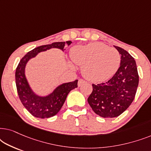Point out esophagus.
<instances>
[{
    "label": "esophagus",
    "instance_id": "obj_1",
    "mask_svg": "<svg viewBox=\"0 0 151 151\" xmlns=\"http://www.w3.org/2000/svg\"><path fill=\"white\" fill-rule=\"evenodd\" d=\"M85 83V81H84V80L82 79H80L79 80H78V86H80L81 85H82V84Z\"/></svg>",
    "mask_w": 151,
    "mask_h": 151
}]
</instances>
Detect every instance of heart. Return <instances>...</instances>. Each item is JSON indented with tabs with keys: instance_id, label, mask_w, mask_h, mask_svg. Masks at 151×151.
I'll return each mask as SVG.
<instances>
[{
	"instance_id": "heart-1",
	"label": "heart",
	"mask_w": 151,
	"mask_h": 151,
	"mask_svg": "<svg viewBox=\"0 0 151 151\" xmlns=\"http://www.w3.org/2000/svg\"><path fill=\"white\" fill-rule=\"evenodd\" d=\"M70 55L74 63L82 67L84 77L93 82H102L112 77L121 61L118 51L100 42L73 47Z\"/></svg>"
}]
</instances>
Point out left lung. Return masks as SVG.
<instances>
[{"label": "left lung", "mask_w": 151, "mask_h": 151, "mask_svg": "<svg viewBox=\"0 0 151 151\" xmlns=\"http://www.w3.org/2000/svg\"><path fill=\"white\" fill-rule=\"evenodd\" d=\"M121 55L120 66L108 82L92 84L87 99L93 111L99 116L112 118L121 115L131 104L139 84L135 60L129 53L114 46Z\"/></svg>", "instance_id": "1"}]
</instances>
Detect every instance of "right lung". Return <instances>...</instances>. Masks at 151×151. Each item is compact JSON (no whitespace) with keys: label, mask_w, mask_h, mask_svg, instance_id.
<instances>
[{"label":"right lung","mask_w":151,"mask_h":151,"mask_svg":"<svg viewBox=\"0 0 151 151\" xmlns=\"http://www.w3.org/2000/svg\"><path fill=\"white\" fill-rule=\"evenodd\" d=\"M71 43V41H67L42 45L29 51L20 60L16 70V88L22 104L33 116L44 119L56 115L63 106L69 93L78 87V80L60 84L47 96H39L33 91L25 75L27 64L29 60L36 57L39 53L53 48L64 51L66 45L69 46Z\"/></svg>","instance_id":"1"}]
</instances>
